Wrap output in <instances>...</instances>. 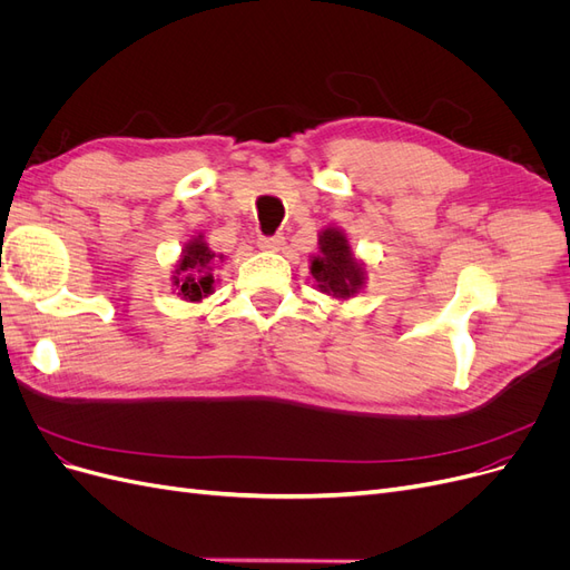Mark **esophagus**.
Instances as JSON below:
<instances>
[{
	"mask_svg": "<svg viewBox=\"0 0 570 570\" xmlns=\"http://www.w3.org/2000/svg\"><path fill=\"white\" fill-rule=\"evenodd\" d=\"M258 246L263 250H282L284 237L282 235H272V237H258Z\"/></svg>",
	"mask_w": 570,
	"mask_h": 570,
	"instance_id": "1",
	"label": "esophagus"
}]
</instances>
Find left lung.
<instances>
[{"instance_id": "1", "label": "left lung", "mask_w": 570, "mask_h": 570, "mask_svg": "<svg viewBox=\"0 0 570 570\" xmlns=\"http://www.w3.org/2000/svg\"><path fill=\"white\" fill-rule=\"evenodd\" d=\"M312 277L320 288L335 298H350L364 284V269L352 256L341 229H324L320 237V256L312 261Z\"/></svg>"}]
</instances>
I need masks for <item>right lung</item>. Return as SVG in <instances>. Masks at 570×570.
<instances>
[{
	"label": "right lung",
	"instance_id": "right-lung-1",
	"mask_svg": "<svg viewBox=\"0 0 570 570\" xmlns=\"http://www.w3.org/2000/svg\"><path fill=\"white\" fill-rule=\"evenodd\" d=\"M216 253L210 250L202 237L189 242L183 248V258L178 261V269L174 277L176 286H178V296H183L185 301H202L206 298L210 288H214V274H210V263H214Z\"/></svg>",
	"mask_w": 570,
	"mask_h": 570
}]
</instances>
